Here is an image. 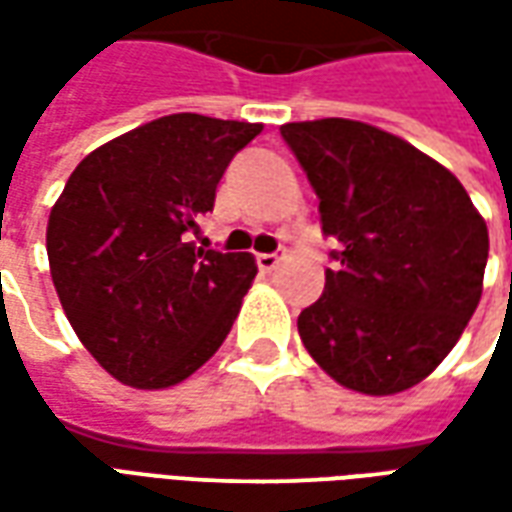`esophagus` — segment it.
I'll return each instance as SVG.
<instances>
[{
	"label": "esophagus",
	"mask_w": 512,
	"mask_h": 512,
	"mask_svg": "<svg viewBox=\"0 0 512 512\" xmlns=\"http://www.w3.org/2000/svg\"><path fill=\"white\" fill-rule=\"evenodd\" d=\"M279 260H282V257H279L277 252H271V255H257V266H260V271H274V268L279 266Z\"/></svg>",
	"instance_id": "esophagus-1"
}]
</instances>
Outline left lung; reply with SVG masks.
<instances>
[{
	"label": "left lung",
	"instance_id": "8db88e82",
	"mask_svg": "<svg viewBox=\"0 0 512 512\" xmlns=\"http://www.w3.org/2000/svg\"><path fill=\"white\" fill-rule=\"evenodd\" d=\"M279 131L321 200L323 233L343 244L301 310V343L362 395L419 384L480 304L485 219L450 169L389 131L343 117Z\"/></svg>",
	"mask_w": 512,
	"mask_h": 512
}]
</instances>
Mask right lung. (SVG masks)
Instances as JSON below:
<instances>
[{
  "label": "right lung",
  "mask_w": 512,
  "mask_h": 512,
  "mask_svg": "<svg viewBox=\"0 0 512 512\" xmlns=\"http://www.w3.org/2000/svg\"><path fill=\"white\" fill-rule=\"evenodd\" d=\"M260 131L191 112L158 117L95 147L54 202V288L73 332L120 384H180L233 329L255 257L202 249L191 235L227 164Z\"/></svg>",
  "instance_id": "add662e5"
}]
</instances>
